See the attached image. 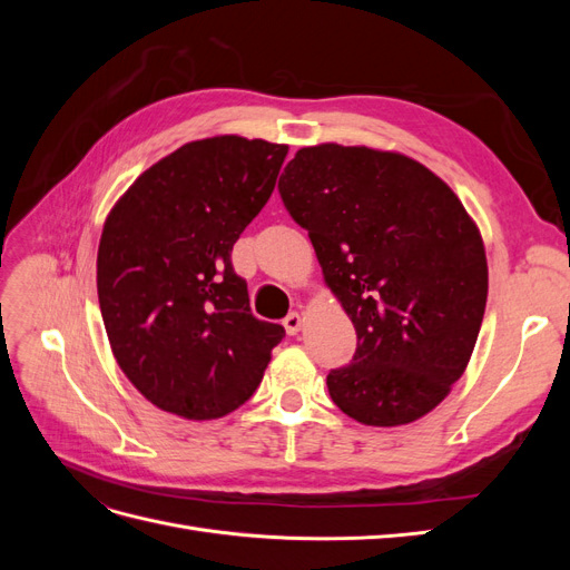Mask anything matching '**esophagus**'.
<instances>
[{
	"label": "esophagus",
	"instance_id": "34e87169",
	"mask_svg": "<svg viewBox=\"0 0 570 570\" xmlns=\"http://www.w3.org/2000/svg\"><path fill=\"white\" fill-rule=\"evenodd\" d=\"M302 323H304V318H302L299 312H289V314L285 316V321H283L287 335H297V333L302 331Z\"/></svg>",
	"mask_w": 570,
	"mask_h": 570
}]
</instances>
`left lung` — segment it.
I'll return each instance as SVG.
<instances>
[{"label": "left lung", "instance_id": "obj_1", "mask_svg": "<svg viewBox=\"0 0 570 570\" xmlns=\"http://www.w3.org/2000/svg\"><path fill=\"white\" fill-rule=\"evenodd\" d=\"M356 327L333 402L364 425L433 411L469 366L488 302L478 226L450 185L396 151L304 147L278 183Z\"/></svg>", "mask_w": 570, "mask_h": 570}]
</instances>
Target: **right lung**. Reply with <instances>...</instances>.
<instances>
[{"mask_svg": "<svg viewBox=\"0 0 570 570\" xmlns=\"http://www.w3.org/2000/svg\"><path fill=\"white\" fill-rule=\"evenodd\" d=\"M287 145L218 135L147 168L116 202L97 252L111 352L145 400L189 421L243 406L278 323L252 316L233 245L264 209Z\"/></svg>", "mask_w": 570, "mask_h": 570, "instance_id": "obj_1", "label": "right lung"}]
</instances>
